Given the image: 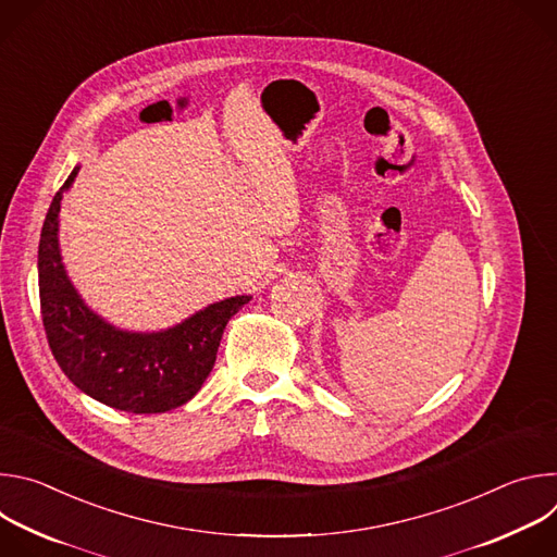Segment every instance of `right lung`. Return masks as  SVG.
I'll return each instance as SVG.
<instances>
[{
  "mask_svg": "<svg viewBox=\"0 0 557 557\" xmlns=\"http://www.w3.org/2000/svg\"><path fill=\"white\" fill-rule=\"evenodd\" d=\"M78 170L52 198L39 240V299L50 350L65 376L99 404L132 414L174 410L202 387L228 320L251 295L213 301L165 331L136 333L106 322L61 262L59 211Z\"/></svg>",
  "mask_w": 557,
  "mask_h": 557,
  "instance_id": "1",
  "label": "right lung"
}]
</instances>
